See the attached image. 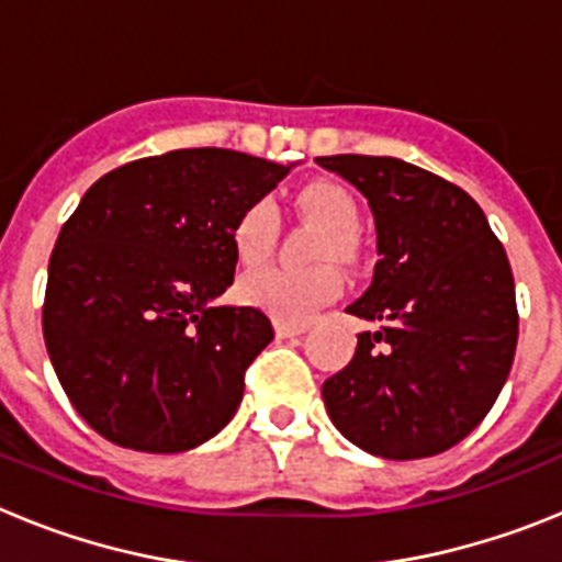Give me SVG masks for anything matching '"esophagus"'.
<instances>
[{
	"instance_id": "34e87169",
	"label": "esophagus",
	"mask_w": 562,
	"mask_h": 562,
	"mask_svg": "<svg viewBox=\"0 0 562 562\" xmlns=\"http://www.w3.org/2000/svg\"><path fill=\"white\" fill-rule=\"evenodd\" d=\"M306 329H310V324H304V321H297V324H292V321H276V335L278 337L304 335Z\"/></svg>"
}]
</instances>
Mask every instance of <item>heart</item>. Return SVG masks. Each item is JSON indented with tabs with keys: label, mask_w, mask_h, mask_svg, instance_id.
I'll return each mask as SVG.
<instances>
[{
	"label": "heart",
	"mask_w": 562,
	"mask_h": 562,
	"mask_svg": "<svg viewBox=\"0 0 562 562\" xmlns=\"http://www.w3.org/2000/svg\"><path fill=\"white\" fill-rule=\"evenodd\" d=\"M297 207L315 225L326 231L321 241V258H346L355 250V236L360 231V205L337 182L317 180L304 186L295 196ZM278 233V213L270 200H256L238 213L233 222V247L245 265H261L272 252ZM342 278L331 265L312 267V270H290V267H261L247 272L238 281L241 301L258 310L270 312L278 321H306L317 306L329 304L340 295Z\"/></svg>",
	"instance_id": "b5f03b06"
}]
</instances>
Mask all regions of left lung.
Masks as SVG:
<instances>
[{
	"label": "left lung",
	"instance_id": "1",
	"mask_svg": "<svg viewBox=\"0 0 562 562\" xmlns=\"http://www.w3.org/2000/svg\"><path fill=\"white\" fill-rule=\"evenodd\" d=\"M317 166L369 200L371 286L349 315L376 324L324 382L335 428L382 459H428L479 428L518 346L515 278L479 202L396 157L335 154Z\"/></svg>",
	"mask_w": 562,
	"mask_h": 562
}]
</instances>
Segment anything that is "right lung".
<instances>
[{"mask_svg":"<svg viewBox=\"0 0 562 562\" xmlns=\"http://www.w3.org/2000/svg\"><path fill=\"white\" fill-rule=\"evenodd\" d=\"M290 166L177 148L103 173L49 256L44 342L64 394L103 439L182 453L225 428L245 371L272 340L233 284V222Z\"/></svg>","mask_w":562,"mask_h":562,"instance_id":"1","label":"right lung"}]
</instances>
